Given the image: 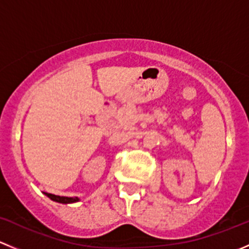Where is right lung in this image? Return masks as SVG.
Listing matches in <instances>:
<instances>
[{
	"mask_svg": "<svg viewBox=\"0 0 249 249\" xmlns=\"http://www.w3.org/2000/svg\"><path fill=\"white\" fill-rule=\"evenodd\" d=\"M45 196H49L51 200L56 201V202H61V204H73V202L79 201V198H69V196H55V194H50V193H45Z\"/></svg>",
	"mask_w": 249,
	"mask_h": 249,
	"instance_id": "add662e5",
	"label": "right lung"
}]
</instances>
